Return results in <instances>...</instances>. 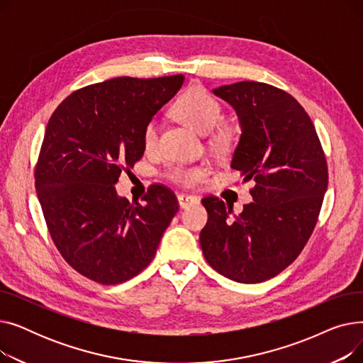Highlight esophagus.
<instances>
[{"mask_svg": "<svg viewBox=\"0 0 363 363\" xmlns=\"http://www.w3.org/2000/svg\"><path fill=\"white\" fill-rule=\"evenodd\" d=\"M178 203H179V207H181V208H188V207L199 204V200H197V197H194V196L179 194V196H178Z\"/></svg>", "mask_w": 363, "mask_h": 363, "instance_id": "34e87169", "label": "esophagus"}]
</instances>
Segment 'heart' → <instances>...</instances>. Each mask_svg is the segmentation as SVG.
<instances>
[{
	"label": "heart",
	"mask_w": 363,
	"mask_h": 363,
	"mask_svg": "<svg viewBox=\"0 0 363 363\" xmlns=\"http://www.w3.org/2000/svg\"><path fill=\"white\" fill-rule=\"evenodd\" d=\"M174 113L177 116L188 123L200 133H208L213 130L222 119L220 103L213 95L206 91L203 86H193L186 89L174 106ZM159 122L156 119L150 121L143 132V143L147 150L155 148L159 140ZM218 144H226L228 135L219 133L216 137ZM167 178L178 184L191 185L199 182L207 175L206 167H182L172 166L167 170Z\"/></svg>",
	"instance_id": "heart-1"
}]
</instances>
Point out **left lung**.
I'll list each match as a JSON object with an SVG mask.
<instances>
[{
    "mask_svg": "<svg viewBox=\"0 0 363 363\" xmlns=\"http://www.w3.org/2000/svg\"><path fill=\"white\" fill-rule=\"evenodd\" d=\"M212 92L230 104L241 128L231 167L253 179L242 213L216 197L201 200L207 263L241 284L271 279L291 264L312 235L328 186L316 129L298 101L272 85L242 81Z\"/></svg>",
    "mask_w": 363,
    "mask_h": 363,
    "instance_id": "obj_1",
    "label": "left lung"
}]
</instances>
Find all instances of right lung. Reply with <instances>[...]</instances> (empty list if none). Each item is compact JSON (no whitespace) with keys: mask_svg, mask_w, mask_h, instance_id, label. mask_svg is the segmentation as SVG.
Returning a JSON list of instances; mask_svg holds the SVG:
<instances>
[{"mask_svg":"<svg viewBox=\"0 0 363 363\" xmlns=\"http://www.w3.org/2000/svg\"><path fill=\"white\" fill-rule=\"evenodd\" d=\"M184 76H121L70 94L48 121L35 170L51 238L81 275L104 285L145 269L178 212L177 197L152 185L144 203L116 191L123 169L144 155L143 132L181 89Z\"/></svg>","mask_w":363,"mask_h":363,"instance_id":"right-lung-1","label":"right lung"}]
</instances>
